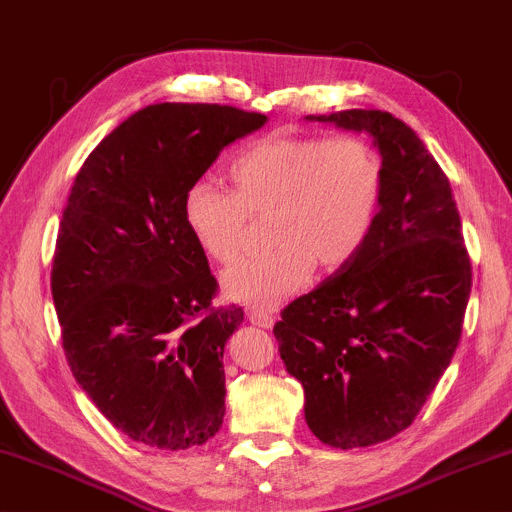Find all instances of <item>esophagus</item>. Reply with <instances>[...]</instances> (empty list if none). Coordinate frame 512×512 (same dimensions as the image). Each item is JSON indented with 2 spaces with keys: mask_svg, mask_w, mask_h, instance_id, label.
I'll return each mask as SVG.
<instances>
[{
  "mask_svg": "<svg viewBox=\"0 0 512 512\" xmlns=\"http://www.w3.org/2000/svg\"><path fill=\"white\" fill-rule=\"evenodd\" d=\"M248 320L261 329H270L272 325H275V316L268 312H261V310H253L251 314H248Z\"/></svg>",
  "mask_w": 512,
  "mask_h": 512,
  "instance_id": "esophagus-1",
  "label": "esophagus"
}]
</instances>
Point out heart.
I'll list each match as a JSON object with an SVG mask.
<instances>
[{
  "instance_id": "b5f03b06",
  "label": "heart",
  "mask_w": 512,
  "mask_h": 512,
  "mask_svg": "<svg viewBox=\"0 0 512 512\" xmlns=\"http://www.w3.org/2000/svg\"><path fill=\"white\" fill-rule=\"evenodd\" d=\"M231 189L207 178L189 183L183 220L209 259L231 266L242 257L255 218L268 220L264 255L222 279L231 301L277 307L303 290L314 264L334 272L358 257L384 202V163L360 137L270 135L235 157Z\"/></svg>"
}]
</instances>
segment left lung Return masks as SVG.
I'll return each instance as SVG.
<instances>
[{"label":"left lung","mask_w":512,"mask_h":512,"mask_svg":"<svg viewBox=\"0 0 512 512\" xmlns=\"http://www.w3.org/2000/svg\"><path fill=\"white\" fill-rule=\"evenodd\" d=\"M305 120L373 137L384 202L358 257L285 307L272 331L318 441L368 447L406 430L447 371L471 261L447 176L408 124L364 109Z\"/></svg>","instance_id":"1"}]
</instances>
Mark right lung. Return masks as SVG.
Listing matches in <instances>:
<instances>
[{
    "label": "right lung",
    "mask_w": 512,
    "mask_h": 512,
    "mask_svg": "<svg viewBox=\"0 0 512 512\" xmlns=\"http://www.w3.org/2000/svg\"><path fill=\"white\" fill-rule=\"evenodd\" d=\"M268 117L220 104H150L106 135L76 176L52 264L63 349L80 388L137 443L187 449L224 419V344L242 307L183 220V194L224 146Z\"/></svg>",
    "instance_id": "add662e5"
}]
</instances>
